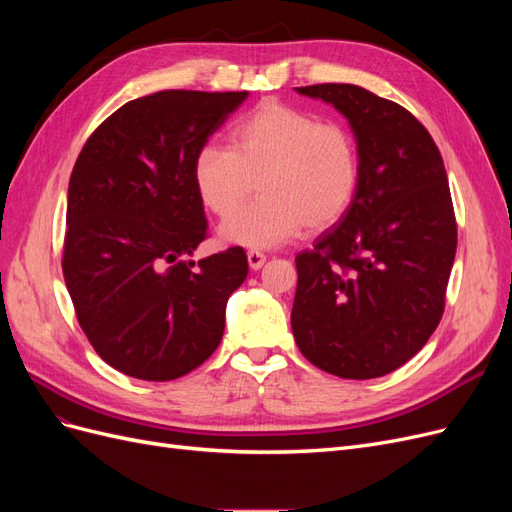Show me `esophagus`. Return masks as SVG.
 <instances>
[{
  "label": "esophagus",
  "mask_w": 512,
  "mask_h": 512,
  "mask_svg": "<svg viewBox=\"0 0 512 512\" xmlns=\"http://www.w3.org/2000/svg\"><path fill=\"white\" fill-rule=\"evenodd\" d=\"M247 262H250V267L256 271V269H260L262 265H265L267 256L262 254V252H258V250H250V252H247Z\"/></svg>",
  "instance_id": "34e87169"
}]
</instances>
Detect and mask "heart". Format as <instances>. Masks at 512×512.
<instances>
[{
    "label": "heart",
    "instance_id": "heart-1",
    "mask_svg": "<svg viewBox=\"0 0 512 512\" xmlns=\"http://www.w3.org/2000/svg\"><path fill=\"white\" fill-rule=\"evenodd\" d=\"M230 147L205 145L194 160L196 194L215 218L236 212L259 181L261 200L220 230L228 243L271 247L301 228L324 230L344 218L359 188L354 134L337 121L277 100L241 115Z\"/></svg>",
    "mask_w": 512,
    "mask_h": 512
}]
</instances>
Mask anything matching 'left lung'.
<instances>
[{"mask_svg": "<svg viewBox=\"0 0 512 512\" xmlns=\"http://www.w3.org/2000/svg\"><path fill=\"white\" fill-rule=\"evenodd\" d=\"M331 102L361 156L350 209L297 262L292 333L301 354L346 380L391 374L442 320L457 222L438 145L404 106L348 83L297 87Z\"/></svg>", "mask_w": 512, "mask_h": 512, "instance_id": "1", "label": "left lung"}]
</instances>
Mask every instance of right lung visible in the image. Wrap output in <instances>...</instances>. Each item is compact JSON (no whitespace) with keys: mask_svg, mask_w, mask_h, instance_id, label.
<instances>
[{"mask_svg":"<svg viewBox=\"0 0 512 512\" xmlns=\"http://www.w3.org/2000/svg\"><path fill=\"white\" fill-rule=\"evenodd\" d=\"M247 91L168 89L106 117L76 158L64 269L83 333L138 380H175L224 335L226 301L247 277L243 247L188 260L207 239L194 160Z\"/></svg>","mask_w":512,"mask_h":512,"instance_id":"add662e5","label":"right lung"}]
</instances>
